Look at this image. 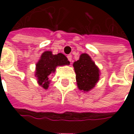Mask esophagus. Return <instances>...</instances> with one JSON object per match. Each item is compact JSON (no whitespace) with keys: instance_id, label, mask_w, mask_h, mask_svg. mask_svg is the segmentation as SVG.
I'll return each instance as SVG.
<instances>
[{"instance_id":"1","label":"esophagus","mask_w":134,"mask_h":134,"mask_svg":"<svg viewBox=\"0 0 134 134\" xmlns=\"http://www.w3.org/2000/svg\"><path fill=\"white\" fill-rule=\"evenodd\" d=\"M67 58H68V59L69 60L70 62H71V60H72V56H71V54H69V55H68Z\"/></svg>"}]
</instances>
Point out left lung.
Here are the masks:
<instances>
[{
  "mask_svg": "<svg viewBox=\"0 0 134 134\" xmlns=\"http://www.w3.org/2000/svg\"><path fill=\"white\" fill-rule=\"evenodd\" d=\"M77 84L79 90L88 92L99 80V70L88 54L80 55V59L74 63Z\"/></svg>",
  "mask_w": 134,
  "mask_h": 134,
  "instance_id": "1",
  "label": "left lung"
}]
</instances>
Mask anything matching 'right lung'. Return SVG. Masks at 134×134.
<instances>
[{"label":"right lung","instance_id":"obj_1","mask_svg":"<svg viewBox=\"0 0 134 134\" xmlns=\"http://www.w3.org/2000/svg\"><path fill=\"white\" fill-rule=\"evenodd\" d=\"M69 63L70 62L64 54L59 53L54 55L51 51L44 52L36 64V77L39 85L44 89H48L50 83V75L55 71L56 67L58 65H69Z\"/></svg>","mask_w":134,"mask_h":134}]
</instances>
